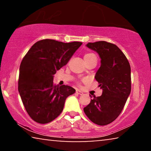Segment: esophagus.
Returning <instances> with one entry per match:
<instances>
[{
	"instance_id": "34e87169",
	"label": "esophagus",
	"mask_w": 151,
	"mask_h": 151,
	"mask_svg": "<svg viewBox=\"0 0 151 151\" xmlns=\"http://www.w3.org/2000/svg\"><path fill=\"white\" fill-rule=\"evenodd\" d=\"M76 93L77 94H79V95H83V92L82 91H81V90H79V89H76Z\"/></svg>"
}]
</instances>
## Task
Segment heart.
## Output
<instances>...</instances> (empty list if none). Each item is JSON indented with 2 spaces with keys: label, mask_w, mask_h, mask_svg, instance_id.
Listing matches in <instances>:
<instances>
[{
  "label": "heart",
  "mask_w": 151,
  "mask_h": 151,
  "mask_svg": "<svg viewBox=\"0 0 151 151\" xmlns=\"http://www.w3.org/2000/svg\"><path fill=\"white\" fill-rule=\"evenodd\" d=\"M93 55H95L93 53H86L84 55V59H85V58H89V57H91V56H93Z\"/></svg>",
  "instance_id": "heart-1"
}]
</instances>
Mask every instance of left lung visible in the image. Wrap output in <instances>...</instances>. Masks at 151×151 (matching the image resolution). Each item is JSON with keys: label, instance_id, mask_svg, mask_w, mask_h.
I'll return each instance as SVG.
<instances>
[{"label": "left lung", "instance_id": "8db88e82", "mask_svg": "<svg viewBox=\"0 0 151 151\" xmlns=\"http://www.w3.org/2000/svg\"><path fill=\"white\" fill-rule=\"evenodd\" d=\"M86 46L96 51L101 58L95 78L102 89V94L94 96L83 110L92 122L106 125L118 117L129 96L131 68L125 54L116 45L98 41L88 42Z\"/></svg>", "mask_w": 151, "mask_h": 151}]
</instances>
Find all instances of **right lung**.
Here are the masks:
<instances>
[{
  "instance_id": "right-lung-1",
  "label": "right lung",
  "mask_w": 151,
  "mask_h": 151,
  "mask_svg": "<svg viewBox=\"0 0 151 151\" xmlns=\"http://www.w3.org/2000/svg\"><path fill=\"white\" fill-rule=\"evenodd\" d=\"M81 42L40 40L33 45L19 67L18 91L31 119L45 124L57 118L67 97L75 92L68 85L53 84V75L65 66Z\"/></svg>"
}]
</instances>
